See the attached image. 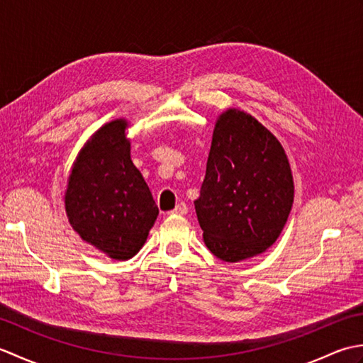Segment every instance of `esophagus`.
<instances>
[{"instance_id":"1","label":"esophagus","mask_w":363,"mask_h":363,"mask_svg":"<svg viewBox=\"0 0 363 363\" xmlns=\"http://www.w3.org/2000/svg\"><path fill=\"white\" fill-rule=\"evenodd\" d=\"M187 212H189V207L186 206V203H179L169 213H172V215H186Z\"/></svg>"}]
</instances>
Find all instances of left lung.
<instances>
[{
    "label": "left lung",
    "instance_id": "1",
    "mask_svg": "<svg viewBox=\"0 0 363 363\" xmlns=\"http://www.w3.org/2000/svg\"><path fill=\"white\" fill-rule=\"evenodd\" d=\"M293 198L281 142L251 113L235 107L221 112L195 201L211 252L230 264L265 252L281 235Z\"/></svg>",
    "mask_w": 363,
    "mask_h": 363
}]
</instances>
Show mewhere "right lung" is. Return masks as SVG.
<instances>
[{"instance_id":"1","label":"right lung","mask_w":363,"mask_h":363,"mask_svg":"<svg viewBox=\"0 0 363 363\" xmlns=\"http://www.w3.org/2000/svg\"><path fill=\"white\" fill-rule=\"evenodd\" d=\"M129 121L106 123L76 156L64 196L70 226L84 242L115 260L142 250L159 209L130 159Z\"/></svg>"}]
</instances>
